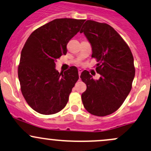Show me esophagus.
Here are the masks:
<instances>
[{
	"instance_id": "34e87169",
	"label": "esophagus",
	"mask_w": 151,
	"mask_h": 151,
	"mask_svg": "<svg viewBox=\"0 0 151 151\" xmlns=\"http://www.w3.org/2000/svg\"><path fill=\"white\" fill-rule=\"evenodd\" d=\"M78 71H79V76H80V75H81V73H82V70H81V69H79V70H78Z\"/></svg>"
}]
</instances>
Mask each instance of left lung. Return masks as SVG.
Listing matches in <instances>:
<instances>
[{
    "label": "left lung",
    "mask_w": 151,
    "mask_h": 151,
    "mask_svg": "<svg viewBox=\"0 0 151 151\" xmlns=\"http://www.w3.org/2000/svg\"><path fill=\"white\" fill-rule=\"evenodd\" d=\"M90 42L92 58H96L99 80L83 71L80 78L87 85L82 94L84 107L98 116L111 114L118 110L132 89L135 74L131 50L118 32L106 23L88 20L80 33Z\"/></svg>",
    "instance_id": "left-lung-1"
}]
</instances>
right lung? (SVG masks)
<instances>
[{"label":"right lung","instance_id":"right-lung-1","mask_svg":"<svg viewBox=\"0 0 151 151\" xmlns=\"http://www.w3.org/2000/svg\"><path fill=\"white\" fill-rule=\"evenodd\" d=\"M85 19H56L35 30L21 53L18 77L28 105L41 114H56L66 106L79 79L76 66L59 73L55 62L67 52L69 41L80 30Z\"/></svg>","mask_w":151,"mask_h":151}]
</instances>
